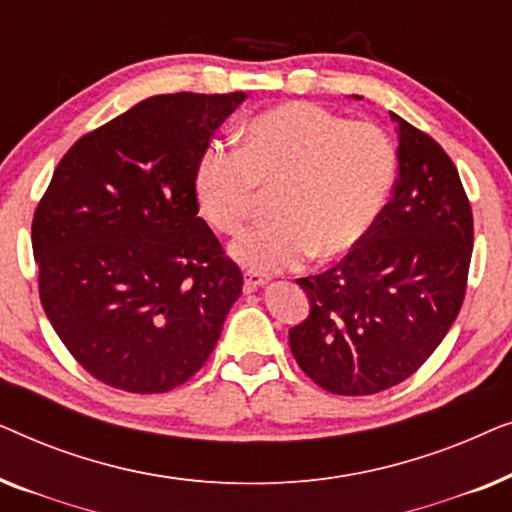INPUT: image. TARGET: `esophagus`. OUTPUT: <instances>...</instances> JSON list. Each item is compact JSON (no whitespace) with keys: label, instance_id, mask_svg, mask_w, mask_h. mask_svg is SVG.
<instances>
[{"label":"esophagus","instance_id":"34e87169","mask_svg":"<svg viewBox=\"0 0 512 512\" xmlns=\"http://www.w3.org/2000/svg\"><path fill=\"white\" fill-rule=\"evenodd\" d=\"M265 284H268V277H263L261 272H254V270L244 272V291L247 293L261 289V286H265Z\"/></svg>","mask_w":512,"mask_h":512}]
</instances>
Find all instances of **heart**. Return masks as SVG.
<instances>
[{
  "instance_id": "heart-1",
  "label": "heart",
  "mask_w": 512,
  "mask_h": 512,
  "mask_svg": "<svg viewBox=\"0 0 512 512\" xmlns=\"http://www.w3.org/2000/svg\"><path fill=\"white\" fill-rule=\"evenodd\" d=\"M396 172V149L382 128L286 102L242 125L240 149L209 144L195 165L193 193L209 226L235 233L258 188L277 186V221L244 230L230 256L249 270L279 272L307 254L331 261L359 247L387 207Z\"/></svg>"
}]
</instances>
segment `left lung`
I'll list each match as a JSON object with an SVG mask.
<instances>
[{"mask_svg":"<svg viewBox=\"0 0 512 512\" xmlns=\"http://www.w3.org/2000/svg\"><path fill=\"white\" fill-rule=\"evenodd\" d=\"M391 121L398 177L380 221L331 270L296 279L310 317L289 331L291 352L340 396L408 380L443 342L466 293L473 214L457 167L422 130L398 114Z\"/></svg>","mask_w":512,"mask_h":512,"instance_id":"obj_1","label":"left lung"}]
</instances>
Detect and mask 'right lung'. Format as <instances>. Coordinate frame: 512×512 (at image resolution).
<instances>
[{"mask_svg":"<svg viewBox=\"0 0 512 512\" xmlns=\"http://www.w3.org/2000/svg\"><path fill=\"white\" fill-rule=\"evenodd\" d=\"M247 100L156 95L81 137L32 221L39 298L69 354L97 380L163 394L219 342L242 272L198 216L193 172Z\"/></svg>","mask_w":512,"mask_h":512,"instance_id":"add662e5","label":"right lung"}]
</instances>
